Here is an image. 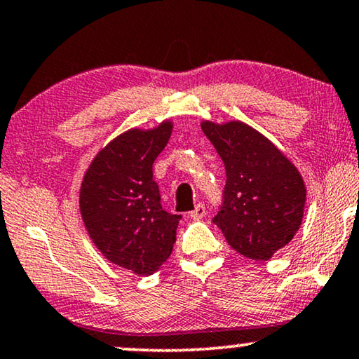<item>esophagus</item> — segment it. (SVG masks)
<instances>
[{
	"mask_svg": "<svg viewBox=\"0 0 359 359\" xmlns=\"http://www.w3.org/2000/svg\"><path fill=\"white\" fill-rule=\"evenodd\" d=\"M205 214H207L205 205L204 204H197L196 209L189 214V217L192 218V220H201V218L205 217Z\"/></svg>",
	"mask_w": 359,
	"mask_h": 359,
	"instance_id": "1",
	"label": "esophagus"
}]
</instances>
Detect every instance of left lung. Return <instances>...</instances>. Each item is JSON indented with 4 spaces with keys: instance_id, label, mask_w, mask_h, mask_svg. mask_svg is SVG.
Masks as SVG:
<instances>
[{
    "instance_id": "8db88e82",
    "label": "left lung",
    "mask_w": 359,
    "mask_h": 359,
    "mask_svg": "<svg viewBox=\"0 0 359 359\" xmlns=\"http://www.w3.org/2000/svg\"><path fill=\"white\" fill-rule=\"evenodd\" d=\"M226 171L223 204L214 217L230 246L269 261L303 222L306 186L294 165L266 136L241 121H202Z\"/></svg>"
}]
</instances>
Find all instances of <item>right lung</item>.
Returning <instances> with one entry per match:
<instances>
[{
	"mask_svg": "<svg viewBox=\"0 0 359 359\" xmlns=\"http://www.w3.org/2000/svg\"><path fill=\"white\" fill-rule=\"evenodd\" d=\"M173 123L129 129L92 160L79 207L90 240L108 261L152 275L170 257L181 215L162 209L152 165L168 144Z\"/></svg>",
	"mask_w": 359,
	"mask_h": 359,
	"instance_id": "1",
	"label": "right lung"
}]
</instances>
